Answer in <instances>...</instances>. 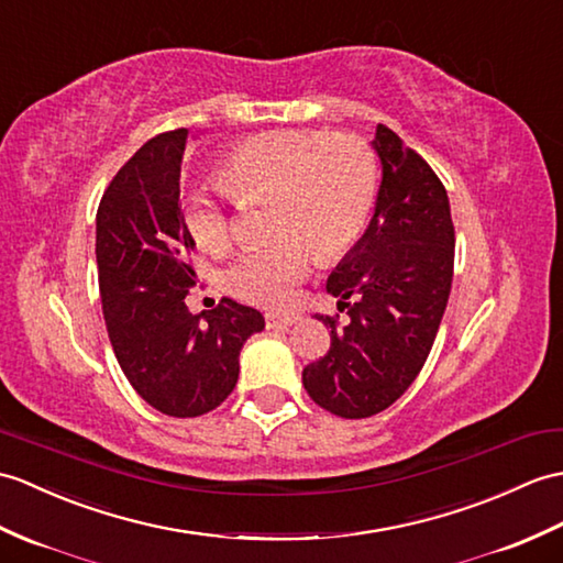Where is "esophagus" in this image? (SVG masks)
<instances>
[{
  "instance_id": "obj_1",
  "label": "esophagus",
  "mask_w": 563,
  "mask_h": 563,
  "mask_svg": "<svg viewBox=\"0 0 563 563\" xmlns=\"http://www.w3.org/2000/svg\"><path fill=\"white\" fill-rule=\"evenodd\" d=\"M266 325L268 329H287V325H292L299 317L295 313H276V311H266Z\"/></svg>"
}]
</instances>
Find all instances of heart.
Segmentation results:
<instances>
[{
  "instance_id": "b5f03b06",
  "label": "heart",
  "mask_w": 563,
  "mask_h": 563,
  "mask_svg": "<svg viewBox=\"0 0 563 563\" xmlns=\"http://www.w3.org/2000/svg\"><path fill=\"white\" fill-rule=\"evenodd\" d=\"M218 179L238 203L268 199L266 228L276 232L246 250L225 273L228 290L258 307L292 305L317 256L335 258L357 244L376 199V161L355 134L271 132L220 155ZM185 222L196 246L225 254L234 222L216 196L194 187Z\"/></svg>"
}]
</instances>
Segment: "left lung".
Returning a JSON list of instances; mask_svg holds the SVG:
<instances>
[{"instance_id":"1","label":"left lung","mask_w":563,"mask_h":563,"mask_svg":"<svg viewBox=\"0 0 563 563\" xmlns=\"http://www.w3.org/2000/svg\"><path fill=\"white\" fill-rule=\"evenodd\" d=\"M374 148L384 167L374 218L325 283L347 321L319 317L331 347L302 372L309 398L345 420L382 412L408 390L434 345L453 280L455 230L441 179L384 124Z\"/></svg>"}]
</instances>
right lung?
<instances>
[{"mask_svg": "<svg viewBox=\"0 0 563 563\" xmlns=\"http://www.w3.org/2000/svg\"><path fill=\"white\" fill-rule=\"evenodd\" d=\"M189 129L153 136L104 189L96 216V258L104 325L129 384L169 417H199L225 400L240 376V350L264 329L252 307L222 297L191 313L194 240L179 206Z\"/></svg>", "mask_w": 563, "mask_h": 563, "instance_id": "add662e5", "label": "right lung"}]
</instances>
